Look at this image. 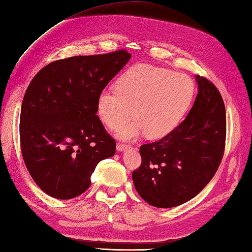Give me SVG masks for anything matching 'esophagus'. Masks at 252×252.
I'll return each instance as SVG.
<instances>
[{"mask_svg": "<svg viewBox=\"0 0 252 252\" xmlns=\"http://www.w3.org/2000/svg\"><path fill=\"white\" fill-rule=\"evenodd\" d=\"M129 148H131V146L129 145V144H123V143H118L117 144V150L118 151H126V149H129Z\"/></svg>", "mask_w": 252, "mask_h": 252, "instance_id": "obj_1", "label": "esophagus"}]
</instances>
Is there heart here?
<instances>
[{"label":"heart","mask_w":252,"mask_h":252,"mask_svg":"<svg viewBox=\"0 0 252 252\" xmlns=\"http://www.w3.org/2000/svg\"><path fill=\"white\" fill-rule=\"evenodd\" d=\"M116 89L100 91L97 113L108 129L117 131L131 120L119 136L125 140L146 134L159 139L175 129L193 100L189 76L162 67L136 63L123 72Z\"/></svg>","instance_id":"obj_1"}]
</instances>
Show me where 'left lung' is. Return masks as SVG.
<instances>
[{
  "label": "left lung",
  "mask_w": 252,
  "mask_h": 252,
  "mask_svg": "<svg viewBox=\"0 0 252 252\" xmlns=\"http://www.w3.org/2000/svg\"><path fill=\"white\" fill-rule=\"evenodd\" d=\"M198 94L185 120L161 140L141 145L132 173L138 194L158 208L195 197L217 172L226 144V109L217 87L197 75Z\"/></svg>",
  "instance_id": "obj_1"
}]
</instances>
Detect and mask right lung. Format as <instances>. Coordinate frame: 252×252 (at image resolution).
<instances>
[{"mask_svg":"<svg viewBox=\"0 0 252 252\" xmlns=\"http://www.w3.org/2000/svg\"><path fill=\"white\" fill-rule=\"evenodd\" d=\"M126 49L59 59L42 68L23 98L20 142L32 178L52 197L70 199L89 189L97 164L116 141L97 116V98L129 62Z\"/></svg>","mask_w":252,"mask_h":252,"instance_id":"right-lung-1","label":"right lung"}]
</instances>
